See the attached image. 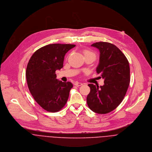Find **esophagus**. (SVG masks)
<instances>
[{
    "label": "esophagus",
    "instance_id": "obj_1",
    "mask_svg": "<svg viewBox=\"0 0 152 152\" xmlns=\"http://www.w3.org/2000/svg\"><path fill=\"white\" fill-rule=\"evenodd\" d=\"M74 85L77 86V87H79V86H81L83 85V83H80V82H75L74 83Z\"/></svg>",
    "mask_w": 152,
    "mask_h": 152
}]
</instances>
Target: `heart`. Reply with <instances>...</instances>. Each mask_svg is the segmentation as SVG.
I'll use <instances>...</instances> for the list:
<instances>
[{"label": "heart", "mask_w": 152, "mask_h": 152, "mask_svg": "<svg viewBox=\"0 0 152 152\" xmlns=\"http://www.w3.org/2000/svg\"><path fill=\"white\" fill-rule=\"evenodd\" d=\"M83 54H84L85 57H87V56H91V57H92L94 59H95L96 57V54L94 51H92L88 50H83Z\"/></svg>", "instance_id": "1"}]
</instances>
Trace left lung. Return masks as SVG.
I'll return each instance as SVG.
<instances>
[{"label": "left lung", "mask_w": 152, "mask_h": 152, "mask_svg": "<svg viewBox=\"0 0 152 152\" xmlns=\"http://www.w3.org/2000/svg\"><path fill=\"white\" fill-rule=\"evenodd\" d=\"M91 46L99 50L96 72L104 79V84H88L90 92L87 103L94 112L107 114L115 109L125 96L130 82L129 64L125 54L113 44L99 42Z\"/></svg>", "instance_id": "1"}]
</instances>
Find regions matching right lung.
I'll list each match as a JSON object with an SVG mask.
<instances>
[{
  "instance_id": "right-lung-1",
  "label": "right lung",
  "mask_w": 152,
  "mask_h": 152,
  "mask_svg": "<svg viewBox=\"0 0 152 152\" xmlns=\"http://www.w3.org/2000/svg\"><path fill=\"white\" fill-rule=\"evenodd\" d=\"M74 44H53L37 50L26 68V80L30 94L45 110L55 113L65 105L73 87L71 82L56 79V71L63 68L66 53Z\"/></svg>"
}]
</instances>
